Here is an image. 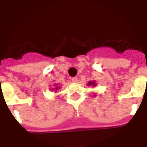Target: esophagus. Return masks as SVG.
Returning <instances> with one entry per match:
<instances>
[{"label":"esophagus","mask_w":147,"mask_h":147,"mask_svg":"<svg viewBox=\"0 0 147 147\" xmlns=\"http://www.w3.org/2000/svg\"><path fill=\"white\" fill-rule=\"evenodd\" d=\"M71 81H72L73 83L77 82V77H72V78H71Z\"/></svg>","instance_id":"obj_1"}]
</instances>
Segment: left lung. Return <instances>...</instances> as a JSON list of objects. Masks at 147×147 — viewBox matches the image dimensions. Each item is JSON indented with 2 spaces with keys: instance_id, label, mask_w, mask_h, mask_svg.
I'll return each instance as SVG.
<instances>
[{
  "instance_id": "obj_1",
  "label": "left lung",
  "mask_w": 147,
  "mask_h": 147,
  "mask_svg": "<svg viewBox=\"0 0 147 147\" xmlns=\"http://www.w3.org/2000/svg\"><path fill=\"white\" fill-rule=\"evenodd\" d=\"M88 85H92V86H94V85H95V83H94V82H90V83H88Z\"/></svg>"
}]
</instances>
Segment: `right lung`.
I'll return each mask as SVG.
<instances>
[{"mask_svg":"<svg viewBox=\"0 0 147 147\" xmlns=\"http://www.w3.org/2000/svg\"><path fill=\"white\" fill-rule=\"evenodd\" d=\"M58 87H55V90H57Z\"/></svg>","mask_w":147,"mask_h":147,"instance_id":"obj_1","label":"right lung"}]
</instances>
